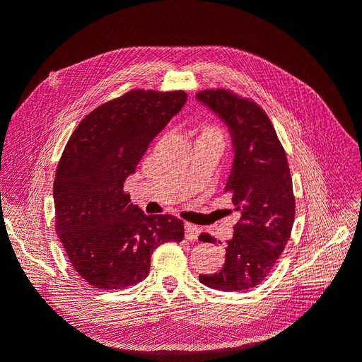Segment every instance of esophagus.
Wrapping results in <instances>:
<instances>
[{"label":"esophagus","instance_id":"esophagus-1","mask_svg":"<svg viewBox=\"0 0 362 362\" xmlns=\"http://www.w3.org/2000/svg\"><path fill=\"white\" fill-rule=\"evenodd\" d=\"M184 228H185V238L190 240V242H196V240H198V237H199L201 229L196 225H192V223H185Z\"/></svg>","mask_w":362,"mask_h":362}]
</instances>
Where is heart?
Returning <instances> with one entry per match:
<instances>
[{"label": "heart", "mask_w": 362, "mask_h": 362, "mask_svg": "<svg viewBox=\"0 0 362 362\" xmlns=\"http://www.w3.org/2000/svg\"><path fill=\"white\" fill-rule=\"evenodd\" d=\"M208 131H213V133H217V131H216V129H208Z\"/></svg>", "instance_id": "heart-1"}]
</instances>
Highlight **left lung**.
I'll return each instance as SVG.
<instances>
[{"label": "left lung", "mask_w": 362, "mask_h": 362, "mask_svg": "<svg viewBox=\"0 0 362 362\" xmlns=\"http://www.w3.org/2000/svg\"><path fill=\"white\" fill-rule=\"evenodd\" d=\"M196 100L231 136L234 160L225 193L233 196L240 214L226 242L223 267L199 275V281L222 291H247L267 278L291 234L296 202L287 156L270 119L255 103L223 89L199 92ZM199 240L216 242L210 234Z\"/></svg>", "instance_id": "obj_1"}]
</instances>
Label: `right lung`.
I'll return each mask as SVG.
<instances>
[{"label":"right lung","mask_w":362,"mask_h":362,"mask_svg":"<svg viewBox=\"0 0 362 362\" xmlns=\"http://www.w3.org/2000/svg\"><path fill=\"white\" fill-rule=\"evenodd\" d=\"M185 101L184 92L131 90L95 108L68 140L54 180L56 231L89 286H136L149 275L152 252L184 238L181 218L146 216L124 184Z\"/></svg>","instance_id":"obj_1"}]
</instances>
